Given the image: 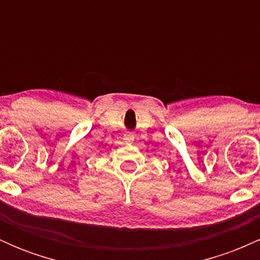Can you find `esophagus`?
<instances>
[{"label": "esophagus", "instance_id": "esophagus-1", "mask_svg": "<svg viewBox=\"0 0 260 260\" xmlns=\"http://www.w3.org/2000/svg\"><path fill=\"white\" fill-rule=\"evenodd\" d=\"M134 139V134L133 133H126L124 134V140H128V142H131V140Z\"/></svg>", "mask_w": 260, "mask_h": 260}]
</instances>
